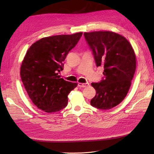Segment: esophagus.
<instances>
[{
	"label": "esophagus",
	"mask_w": 154,
	"mask_h": 154,
	"mask_svg": "<svg viewBox=\"0 0 154 154\" xmlns=\"http://www.w3.org/2000/svg\"><path fill=\"white\" fill-rule=\"evenodd\" d=\"M89 85L88 83H79L78 86L79 87H82V88H85V87H87Z\"/></svg>",
	"instance_id": "34e87169"
}]
</instances>
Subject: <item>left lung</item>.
Here are the masks:
<instances>
[{
	"label": "left lung",
	"instance_id": "1",
	"mask_svg": "<svg viewBox=\"0 0 154 154\" xmlns=\"http://www.w3.org/2000/svg\"><path fill=\"white\" fill-rule=\"evenodd\" d=\"M93 52L97 67H103L104 76L99 83L91 85L96 95L91 105L108 110L118 106L126 97L136 70V56L129 41L109 31L84 33Z\"/></svg>",
	"mask_w": 154,
	"mask_h": 154
}]
</instances>
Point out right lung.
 Masks as SVG:
<instances>
[{"instance_id":"right-lung-1","label":"right lung","mask_w":154,"mask_h":154,"mask_svg":"<svg viewBox=\"0 0 154 154\" xmlns=\"http://www.w3.org/2000/svg\"><path fill=\"white\" fill-rule=\"evenodd\" d=\"M82 32L42 38L33 44L22 62L20 75L33 103L47 113L58 112L67 105V95L77 87L60 78L63 61L76 46Z\"/></svg>"}]
</instances>
